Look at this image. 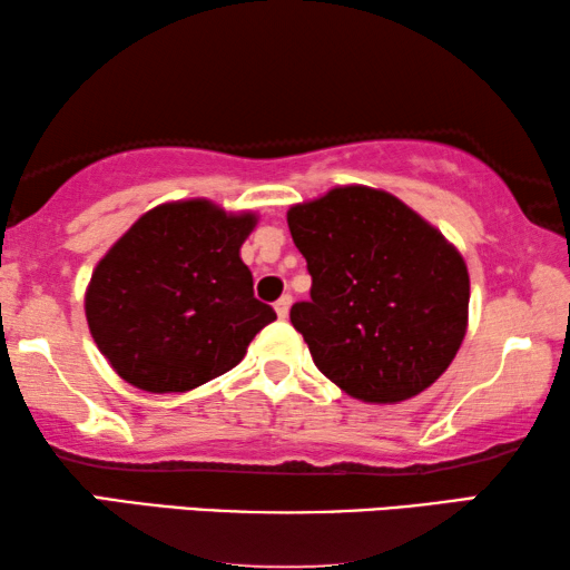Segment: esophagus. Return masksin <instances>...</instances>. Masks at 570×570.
Returning a JSON list of instances; mask_svg holds the SVG:
<instances>
[{"mask_svg": "<svg viewBox=\"0 0 570 570\" xmlns=\"http://www.w3.org/2000/svg\"><path fill=\"white\" fill-rule=\"evenodd\" d=\"M274 306H276V314H278V317L286 320V317H288V309H292V294H284L282 299H278Z\"/></svg>", "mask_w": 570, "mask_h": 570, "instance_id": "34e87169", "label": "esophagus"}]
</instances>
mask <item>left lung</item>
<instances>
[{"instance_id": "obj_1", "label": "left lung", "mask_w": 570, "mask_h": 570, "mask_svg": "<svg viewBox=\"0 0 570 570\" xmlns=\"http://www.w3.org/2000/svg\"><path fill=\"white\" fill-rule=\"evenodd\" d=\"M286 220L312 276L292 324L314 365L365 403L436 383L466 334L462 253L399 197L363 185L292 205Z\"/></svg>"}]
</instances>
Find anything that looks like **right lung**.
Returning a JSON list of instances; mask_svg holds the SVG:
<instances>
[{"label":"right lung","mask_w":570,"mask_h":570,"mask_svg":"<svg viewBox=\"0 0 570 570\" xmlns=\"http://www.w3.org/2000/svg\"><path fill=\"white\" fill-rule=\"evenodd\" d=\"M256 213L210 200L151 207L98 261L86 288L94 342L147 393H185L236 367L276 320L240 261Z\"/></svg>","instance_id":"obj_1"}]
</instances>
